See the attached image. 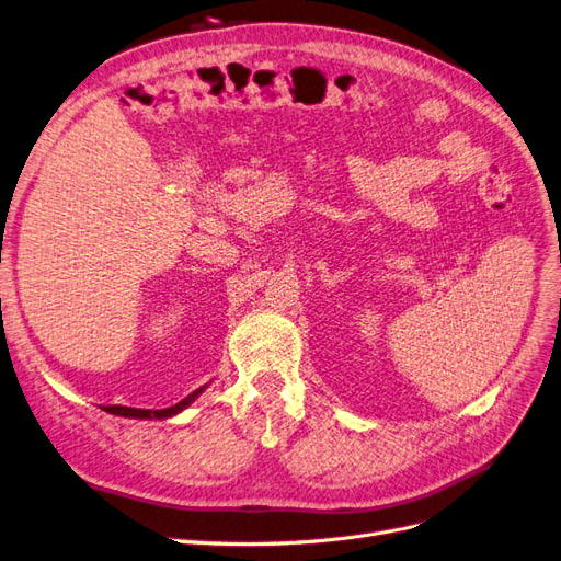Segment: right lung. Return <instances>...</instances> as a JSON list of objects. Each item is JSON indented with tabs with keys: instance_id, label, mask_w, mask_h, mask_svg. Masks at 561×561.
I'll return each instance as SVG.
<instances>
[{
	"instance_id": "right-lung-1",
	"label": "right lung",
	"mask_w": 561,
	"mask_h": 561,
	"mask_svg": "<svg viewBox=\"0 0 561 561\" xmlns=\"http://www.w3.org/2000/svg\"><path fill=\"white\" fill-rule=\"evenodd\" d=\"M204 388L206 386H202L199 390H195L192 394H187L183 402H179V404H173V407H169V409H157V411H152V409H134V407H119V404H115V407H105V411L107 413H115V415H124V419H157V421H164V419H173V415H179L183 409H187L192 402H195V399L204 392Z\"/></svg>"
}]
</instances>
